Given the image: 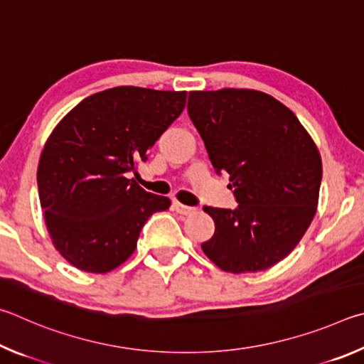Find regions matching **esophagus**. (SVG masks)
<instances>
[{
  "mask_svg": "<svg viewBox=\"0 0 364 364\" xmlns=\"http://www.w3.org/2000/svg\"><path fill=\"white\" fill-rule=\"evenodd\" d=\"M172 208H174V211H176V213L182 214V215H190V214L196 213V208L182 205V203H178L177 200H172Z\"/></svg>",
  "mask_w": 364,
  "mask_h": 364,
  "instance_id": "34e87169",
  "label": "esophagus"
}]
</instances>
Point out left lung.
<instances>
[{
  "mask_svg": "<svg viewBox=\"0 0 364 364\" xmlns=\"http://www.w3.org/2000/svg\"><path fill=\"white\" fill-rule=\"evenodd\" d=\"M187 110L238 203L205 208L215 232L203 251L224 272L270 269L314 220L323 176L316 145L288 107L251 89L193 91Z\"/></svg>",
  "mask_w": 364,
  "mask_h": 364,
  "instance_id": "8db88e82",
  "label": "left lung"
}]
</instances>
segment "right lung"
Wrapping results in <instances>:
<instances>
[{
	"instance_id": "1",
	"label": "right lung",
	"mask_w": 364,
	"mask_h": 364,
	"mask_svg": "<svg viewBox=\"0 0 364 364\" xmlns=\"http://www.w3.org/2000/svg\"><path fill=\"white\" fill-rule=\"evenodd\" d=\"M187 92L118 86L81 100L50 134L38 164V192L55 250L76 269L107 273L129 259L168 196L129 172L186 107Z\"/></svg>"
}]
</instances>
